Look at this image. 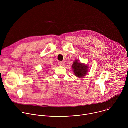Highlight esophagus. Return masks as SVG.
I'll return each instance as SVG.
<instances>
[{"label":"esophagus","mask_w":128,"mask_h":128,"mask_svg":"<svg viewBox=\"0 0 128 128\" xmlns=\"http://www.w3.org/2000/svg\"><path fill=\"white\" fill-rule=\"evenodd\" d=\"M65 62H63V61H60L58 62V65L59 66H63L65 65Z\"/></svg>","instance_id":"1"}]
</instances>
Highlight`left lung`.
<instances>
[{
	"instance_id": "1",
	"label": "left lung",
	"mask_w": 128,
	"mask_h": 128,
	"mask_svg": "<svg viewBox=\"0 0 128 128\" xmlns=\"http://www.w3.org/2000/svg\"><path fill=\"white\" fill-rule=\"evenodd\" d=\"M75 75L80 78H82L88 72V67L86 64L81 63L79 60H76L72 66Z\"/></svg>"
}]
</instances>
